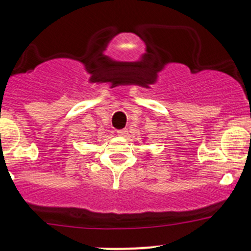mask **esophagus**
Here are the masks:
<instances>
[{
  "mask_svg": "<svg viewBox=\"0 0 251 251\" xmlns=\"http://www.w3.org/2000/svg\"><path fill=\"white\" fill-rule=\"evenodd\" d=\"M118 135H120V137H125L126 133H127V129H119V131H117Z\"/></svg>",
  "mask_w": 251,
  "mask_h": 251,
  "instance_id": "34e87169",
  "label": "esophagus"
}]
</instances>
